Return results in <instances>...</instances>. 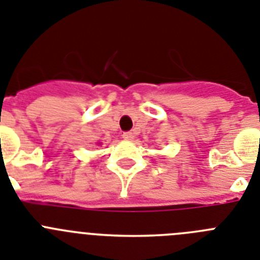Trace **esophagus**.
<instances>
[{"label":"esophagus","mask_w":260,"mask_h":260,"mask_svg":"<svg viewBox=\"0 0 260 260\" xmlns=\"http://www.w3.org/2000/svg\"><path fill=\"white\" fill-rule=\"evenodd\" d=\"M122 137H123V139H126V141H132L133 138H134V135H133L132 132H126L122 134Z\"/></svg>","instance_id":"1"}]
</instances>
